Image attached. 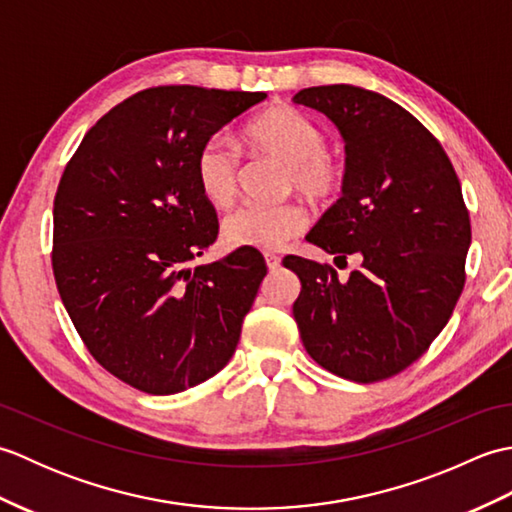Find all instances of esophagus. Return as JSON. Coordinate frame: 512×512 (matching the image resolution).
<instances>
[{
    "mask_svg": "<svg viewBox=\"0 0 512 512\" xmlns=\"http://www.w3.org/2000/svg\"><path fill=\"white\" fill-rule=\"evenodd\" d=\"M266 266L268 270H277L281 266V259L277 255H266Z\"/></svg>",
    "mask_w": 512,
    "mask_h": 512,
    "instance_id": "esophagus-1",
    "label": "esophagus"
}]
</instances>
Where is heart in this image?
<instances>
[{
  "label": "heart",
  "instance_id": "1",
  "mask_svg": "<svg viewBox=\"0 0 512 512\" xmlns=\"http://www.w3.org/2000/svg\"><path fill=\"white\" fill-rule=\"evenodd\" d=\"M242 143L257 156L286 165L284 191H297L312 202H330L345 187L347 169L328 147V134L310 116L290 105H275L242 129ZM239 156L222 138L200 147L193 176L200 195L215 209H228L239 191ZM308 228L301 204L242 206L222 222V242L231 248L277 250Z\"/></svg>",
  "mask_w": 512,
  "mask_h": 512
}]
</instances>
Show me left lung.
Masks as SVG:
<instances>
[{
	"label": "left lung",
	"mask_w": 512,
	"mask_h": 512,
	"mask_svg": "<svg viewBox=\"0 0 512 512\" xmlns=\"http://www.w3.org/2000/svg\"><path fill=\"white\" fill-rule=\"evenodd\" d=\"M292 101L328 116L347 154L343 195L306 239L361 262L339 279L330 264L284 257L301 281L292 314L323 369L378 383L416 363L449 323L466 281L469 209L438 138L398 103L354 85Z\"/></svg>",
	"instance_id": "obj_1"
}]
</instances>
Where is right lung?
Instances as JSON below:
<instances>
[{"mask_svg":"<svg viewBox=\"0 0 512 512\" xmlns=\"http://www.w3.org/2000/svg\"><path fill=\"white\" fill-rule=\"evenodd\" d=\"M264 99L158 85L99 118L65 165L52 211L57 290L94 361L145 394L220 372L266 277L255 248L189 266L220 231L195 156Z\"/></svg>","mask_w":512,"mask_h":512,"instance_id":"add662e5","label":"right lung"}]
</instances>
